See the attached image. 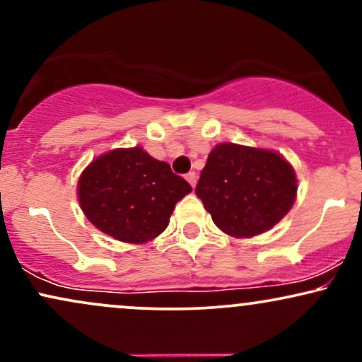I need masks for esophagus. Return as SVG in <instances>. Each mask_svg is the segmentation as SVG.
<instances>
[{
	"label": "esophagus",
	"mask_w": 362,
	"mask_h": 362,
	"mask_svg": "<svg viewBox=\"0 0 362 362\" xmlns=\"http://www.w3.org/2000/svg\"><path fill=\"white\" fill-rule=\"evenodd\" d=\"M185 178H187V182H189V184H190V187H192V189H195V184H197V175H195L194 172H190V173H187Z\"/></svg>",
	"instance_id": "1"
}]
</instances>
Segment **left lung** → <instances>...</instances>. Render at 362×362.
I'll list each match as a JSON object with an SVG mask.
<instances>
[{
  "label": "left lung",
  "instance_id": "obj_1",
  "mask_svg": "<svg viewBox=\"0 0 362 362\" xmlns=\"http://www.w3.org/2000/svg\"><path fill=\"white\" fill-rule=\"evenodd\" d=\"M296 192V172L284 156L235 143L216 144L195 187L216 226L235 238H252L276 226Z\"/></svg>",
  "mask_w": 362,
  "mask_h": 362
}]
</instances>
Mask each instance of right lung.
I'll return each instance as SVG.
<instances>
[{
	"label": "right lung",
	"mask_w": 362,
	"mask_h": 362,
	"mask_svg": "<svg viewBox=\"0 0 362 362\" xmlns=\"http://www.w3.org/2000/svg\"><path fill=\"white\" fill-rule=\"evenodd\" d=\"M192 192L168 163L141 146L117 148L97 156L78 180V202L102 233L143 245L168 226L175 204Z\"/></svg>",
	"instance_id": "right-lung-1"
}]
</instances>
